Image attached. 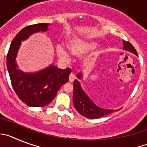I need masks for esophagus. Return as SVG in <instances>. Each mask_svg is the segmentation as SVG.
<instances>
[{
  "label": "esophagus",
  "mask_w": 147,
  "mask_h": 147,
  "mask_svg": "<svg viewBox=\"0 0 147 147\" xmlns=\"http://www.w3.org/2000/svg\"><path fill=\"white\" fill-rule=\"evenodd\" d=\"M75 79H76V76H75L74 74H71L69 75V82H73L75 80Z\"/></svg>",
  "instance_id": "esophagus-1"
}]
</instances>
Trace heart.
I'll list each match as a JSON object with an SVG mask.
<instances>
[{"label":"heart","mask_w":147,"mask_h":147,"mask_svg":"<svg viewBox=\"0 0 147 147\" xmlns=\"http://www.w3.org/2000/svg\"><path fill=\"white\" fill-rule=\"evenodd\" d=\"M96 47V45L92 42H85L82 40H73L69 44V51L71 54L74 57H82L84 54L89 52ZM57 56L61 62L66 63L70 60L69 55L64 48L59 47L57 49Z\"/></svg>","instance_id":"b5f03b06"}]
</instances>
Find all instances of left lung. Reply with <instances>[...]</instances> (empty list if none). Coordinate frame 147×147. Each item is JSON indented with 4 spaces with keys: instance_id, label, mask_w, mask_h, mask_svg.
Returning <instances> with one entry per match:
<instances>
[{
    "instance_id": "left-lung-1",
    "label": "left lung",
    "mask_w": 147,
    "mask_h": 147,
    "mask_svg": "<svg viewBox=\"0 0 147 147\" xmlns=\"http://www.w3.org/2000/svg\"><path fill=\"white\" fill-rule=\"evenodd\" d=\"M123 44H124V50L130 51L138 56L136 49L133 47V45L130 42L123 40ZM82 76L81 73L77 74V77L80 80L82 78ZM73 102H74V105L76 110L82 115L92 119H98V118L110 114L111 113L121 110V108L119 110H106V109L101 108V107L96 106L91 100L90 99L88 95L84 92L80 85V82L76 80H75L74 82Z\"/></svg>"
}]
</instances>
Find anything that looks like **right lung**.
<instances>
[{
    "mask_svg": "<svg viewBox=\"0 0 147 147\" xmlns=\"http://www.w3.org/2000/svg\"><path fill=\"white\" fill-rule=\"evenodd\" d=\"M48 23H37L23 28L14 37L6 58V65L13 89L23 103L29 107H43L49 105L58 90L68 82L70 68L59 69L54 65L35 73H24L18 69L16 57L21 41L39 32H46Z\"/></svg>",
    "mask_w": 147,
    "mask_h": 147,
    "instance_id": "obj_1",
    "label": "right lung"
}]
</instances>
